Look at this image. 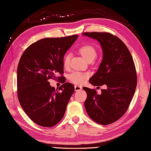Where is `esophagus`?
Returning a JSON list of instances; mask_svg holds the SVG:
<instances>
[{"mask_svg": "<svg viewBox=\"0 0 151 151\" xmlns=\"http://www.w3.org/2000/svg\"><path fill=\"white\" fill-rule=\"evenodd\" d=\"M74 88H75V90L76 92H78V91H79V90H81L82 89V87L81 86H78V85H76L74 86Z\"/></svg>", "mask_w": 151, "mask_h": 151, "instance_id": "esophagus-1", "label": "esophagus"}]
</instances>
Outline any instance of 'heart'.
I'll use <instances>...</instances> for the list:
<instances>
[{
	"label": "heart",
	"mask_w": 151,
	"mask_h": 151,
	"mask_svg": "<svg viewBox=\"0 0 151 151\" xmlns=\"http://www.w3.org/2000/svg\"><path fill=\"white\" fill-rule=\"evenodd\" d=\"M79 52L87 61L94 59L97 56V51L94 46L92 45H85L80 48ZM70 55L66 54L63 59V65L65 68H68L70 65ZM88 74L80 72H73L69 76V79L76 85H81L84 83Z\"/></svg>",
	"instance_id": "b5f03b06"
}]
</instances>
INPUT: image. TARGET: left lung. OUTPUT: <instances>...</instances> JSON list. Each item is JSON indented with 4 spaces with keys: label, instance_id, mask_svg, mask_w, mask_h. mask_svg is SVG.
I'll use <instances>...</instances> for the list:
<instances>
[{
    "label": "left lung",
    "instance_id": "8db88e82",
    "mask_svg": "<svg viewBox=\"0 0 151 151\" xmlns=\"http://www.w3.org/2000/svg\"><path fill=\"white\" fill-rule=\"evenodd\" d=\"M83 35L97 40L103 51L102 61L89 82L106 87L101 94L83 87L87 93L86 111L95 122L109 125L122 117L132 101L137 85L134 63L129 49L117 37L105 32H85Z\"/></svg>",
    "mask_w": 151,
    "mask_h": 151
}]
</instances>
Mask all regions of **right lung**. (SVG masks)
<instances>
[{
  "instance_id": "1",
  "label": "right lung",
  "mask_w": 151,
  "mask_h": 151,
  "mask_svg": "<svg viewBox=\"0 0 151 151\" xmlns=\"http://www.w3.org/2000/svg\"><path fill=\"white\" fill-rule=\"evenodd\" d=\"M78 37L41 39L28 46L20 59L17 73L19 101L27 116L40 126H54L64 116L74 86L65 83L55 90L48 80L63 74V58Z\"/></svg>"
}]
</instances>
